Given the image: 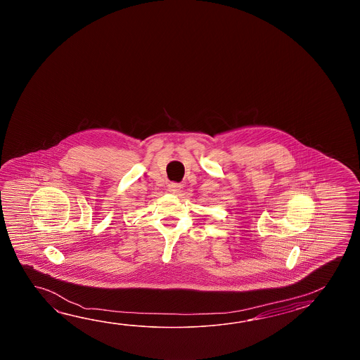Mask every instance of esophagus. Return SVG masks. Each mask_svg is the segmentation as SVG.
Returning a JSON list of instances; mask_svg holds the SVG:
<instances>
[{"instance_id":"obj_1","label":"esophagus","mask_w":360,"mask_h":360,"mask_svg":"<svg viewBox=\"0 0 360 360\" xmlns=\"http://www.w3.org/2000/svg\"><path fill=\"white\" fill-rule=\"evenodd\" d=\"M181 189V185L179 183H171L169 184V193H172V194H177L179 191Z\"/></svg>"}]
</instances>
